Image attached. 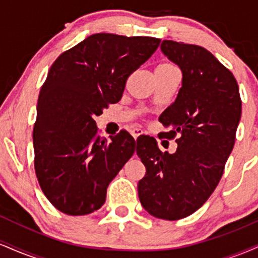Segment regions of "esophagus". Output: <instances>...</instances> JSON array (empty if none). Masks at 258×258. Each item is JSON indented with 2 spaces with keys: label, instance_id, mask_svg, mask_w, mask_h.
<instances>
[{
  "label": "esophagus",
  "instance_id": "34e87169",
  "mask_svg": "<svg viewBox=\"0 0 258 258\" xmlns=\"http://www.w3.org/2000/svg\"><path fill=\"white\" fill-rule=\"evenodd\" d=\"M142 133H143V131H142L141 128H138V127H133V128H131V135L133 136V138L135 139H137Z\"/></svg>",
  "mask_w": 258,
  "mask_h": 258
}]
</instances>
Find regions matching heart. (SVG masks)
I'll list each match as a JSON object with an SVG mask.
<instances>
[{"mask_svg": "<svg viewBox=\"0 0 258 258\" xmlns=\"http://www.w3.org/2000/svg\"><path fill=\"white\" fill-rule=\"evenodd\" d=\"M177 68L174 67L173 64L167 63V61H164V63H160L155 69V74L156 73H168V72H172V70H176Z\"/></svg>", "mask_w": 258, "mask_h": 258, "instance_id": "1", "label": "heart"}]
</instances>
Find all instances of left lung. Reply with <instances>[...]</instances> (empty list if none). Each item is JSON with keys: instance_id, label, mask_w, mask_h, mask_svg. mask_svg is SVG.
Wrapping results in <instances>:
<instances>
[{"instance_id": "8db88e82", "label": "left lung", "mask_w": 258, "mask_h": 258, "mask_svg": "<svg viewBox=\"0 0 258 258\" xmlns=\"http://www.w3.org/2000/svg\"><path fill=\"white\" fill-rule=\"evenodd\" d=\"M161 51L180 68L182 87L160 115L177 142L173 154L161 152L154 138L141 142L137 154L146 166L138 182L144 210L176 221L200 209L221 180L235 143L241 99L235 78L218 59L197 44L164 40Z\"/></svg>"}]
</instances>
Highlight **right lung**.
I'll return each instance as SVG.
<instances>
[{
	"label": "right lung",
	"instance_id": "add662e5",
	"mask_svg": "<svg viewBox=\"0 0 258 258\" xmlns=\"http://www.w3.org/2000/svg\"><path fill=\"white\" fill-rule=\"evenodd\" d=\"M160 41L94 34L52 64L38 96L34 165L43 194L63 214L84 216L100 209L109 183L135 153L128 132L100 138L93 117L119 102L128 76Z\"/></svg>",
	"mask_w": 258,
	"mask_h": 258
}]
</instances>
